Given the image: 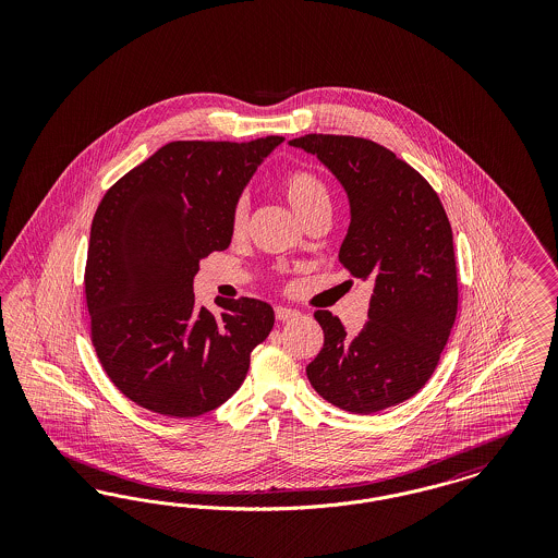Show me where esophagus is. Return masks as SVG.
<instances>
[{"label":"esophagus","instance_id":"1","mask_svg":"<svg viewBox=\"0 0 558 558\" xmlns=\"http://www.w3.org/2000/svg\"><path fill=\"white\" fill-rule=\"evenodd\" d=\"M276 318L280 322H291V319L299 318V312L289 310V307H276Z\"/></svg>","mask_w":558,"mask_h":558}]
</instances>
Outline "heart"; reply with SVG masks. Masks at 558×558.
Returning a JSON list of instances; mask_svg holds the SVG:
<instances>
[{"mask_svg": "<svg viewBox=\"0 0 558 558\" xmlns=\"http://www.w3.org/2000/svg\"><path fill=\"white\" fill-rule=\"evenodd\" d=\"M280 190L287 196L292 211L299 215V219L303 223L319 213H330V207H332L328 186L312 169H292L282 178ZM246 221H248V198L239 196L232 207V217H230V226L236 236L246 230Z\"/></svg>", "mask_w": 558, "mask_h": 558, "instance_id": "obj_1", "label": "heart"}]
</instances>
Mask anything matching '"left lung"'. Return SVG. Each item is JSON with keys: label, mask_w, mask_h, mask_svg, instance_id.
Masks as SVG:
<instances>
[{"label": "left lung", "mask_w": 558, "mask_h": 558, "mask_svg": "<svg viewBox=\"0 0 558 558\" xmlns=\"http://www.w3.org/2000/svg\"><path fill=\"white\" fill-rule=\"evenodd\" d=\"M289 144L316 155L345 187L351 223L339 262L374 284L357 335L326 310L314 314L324 347L307 378L353 414L398 405L425 387L456 322L450 219L425 178L372 140L307 133Z\"/></svg>", "instance_id": "8db88e82"}]
</instances>
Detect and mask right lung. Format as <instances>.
Segmentation results:
<instances>
[{"mask_svg":"<svg viewBox=\"0 0 558 558\" xmlns=\"http://www.w3.org/2000/svg\"><path fill=\"white\" fill-rule=\"evenodd\" d=\"M169 142L100 201L89 234L85 301L96 355L133 403L194 418L239 391L274 310L221 299L196 307L198 262L232 240V207L257 165L282 142Z\"/></svg>","mask_w":558,"mask_h":558,"instance_id":"obj_1","label":"right lung"}]
</instances>
